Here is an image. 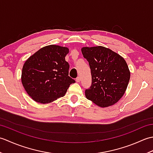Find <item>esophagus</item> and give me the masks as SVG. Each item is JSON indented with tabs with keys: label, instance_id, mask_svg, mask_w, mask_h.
Instances as JSON below:
<instances>
[{
	"label": "esophagus",
	"instance_id": "34e87169",
	"mask_svg": "<svg viewBox=\"0 0 153 153\" xmlns=\"http://www.w3.org/2000/svg\"><path fill=\"white\" fill-rule=\"evenodd\" d=\"M80 79H81V77H80L79 76V77H77V78H76V82H80V80H81Z\"/></svg>",
	"mask_w": 153,
	"mask_h": 153
}]
</instances>
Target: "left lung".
Masks as SVG:
<instances>
[{"label": "left lung", "mask_w": 153, "mask_h": 153, "mask_svg": "<svg viewBox=\"0 0 153 153\" xmlns=\"http://www.w3.org/2000/svg\"><path fill=\"white\" fill-rule=\"evenodd\" d=\"M83 57L88 61L91 85L85 97L100 107L116 103L125 93L130 72L123 58L112 50L98 46L83 47Z\"/></svg>", "instance_id": "obj_1"}]
</instances>
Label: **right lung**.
<instances>
[{"mask_svg": "<svg viewBox=\"0 0 153 153\" xmlns=\"http://www.w3.org/2000/svg\"><path fill=\"white\" fill-rule=\"evenodd\" d=\"M66 47L48 45L32 55L22 68V82L35 101L46 104L64 96L76 82L68 76L70 65L65 60Z\"/></svg>", "mask_w": 153, "mask_h": 153, "instance_id": "obj_1", "label": "right lung"}]
</instances>
